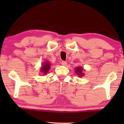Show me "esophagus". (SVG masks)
Masks as SVG:
<instances>
[{
  "label": "esophagus",
  "mask_w": 124,
  "mask_h": 124,
  "mask_svg": "<svg viewBox=\"0 0 124 124\" xmlns=\"http://www.w3.org/2000/svg\"><path fill=\"white\" fill-rule=\"evenodd\" d=\"M62 65H63V66H66V65H67V62H66V61H62Z\"/></svg>",
  "instance_id": "34e87169"
}]
</instances>
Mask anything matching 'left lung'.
Returning <instances> with one entry per match:
<instances>
[{
    "label": "left lung",
    "mask_w": 124,
    "mask_h": 124,
    "mask_svg": "<svg viewBox=\"0 0 124 124\" xmlns=\"http://www.w3.org/2000/svg\"><path fill=\"white\" fill-rule=\"evenodd\" d=\"M76 72L78 75H79V76H83V73H82V70H83V68H80V67H78L76 69Z\"/></svg>",
    "instance_id": "8db88e82"
}]
</instances>
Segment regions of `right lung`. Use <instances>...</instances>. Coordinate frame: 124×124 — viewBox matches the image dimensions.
I'll list each match as a JSON object with an SVG mask.
<instances>
[{
	"instance_id": "right-lung-1",
	"label": "right lung",
	"mask_w": 124,
	"mask_h": 124,
	"mask_svg": "<svg viewBox=\"0 0 124 124\" xmlns=\"http://www.w3.org/2000/svg\"><path fill=\"white\" fill-rule=\"evenodd\" d=\"M50 64L48 62H45L44 63L43 66L41 68V72L44 73V74H46L48 72V71L49 70V69H50Z\"/></svg>"
}]
</instances>
